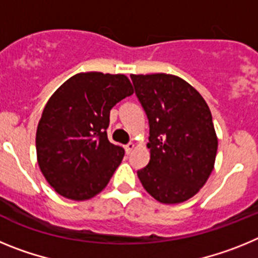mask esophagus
<instances>
[{"label": "esophagus", "instance_id": "esophagus-1", "mask_svg": "<svg viewBox=\"0 0 258 258\" xmlns=\"http://www.w3.org/2000/svg\"><path fill=\"white\" fill-rule=\"evenodd\" d=\"M134 149V143H127L126 146H125V151H126V154H131L132 151H133Z\"/></svg>", "mask_w": 258, "mask_h": 258}]
</instances>
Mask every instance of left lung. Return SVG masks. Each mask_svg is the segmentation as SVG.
Wrapping results in <instances>:
<instances>
[{
  "instance_id": "left-lung-1",
  "label": "left lung",
  "mask_w": 258,
  "mask_h": 258,
  "mask_svg": "<svg viewBox=\"0 0 258 258\" xmlns=\"http://www.w3.org/2000/svg\"><path fill=\"white\" fill-rule=\"evenodd\" d=\"M150 125V163L138 170L145 190L157 202L192 198L214 168L218 140L204 98L174 75H131Z\"/></svg>"
}]
</instances>
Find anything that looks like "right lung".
<instances>
[{
    "mask_svg": "<svg viewBox=\"0 0 258 258\" xmlns=\"http://www.w3.org/2000/svg\"><path fill=\"white\" fill-rule=\"evenodd\" d=\"M134 93L125 75L81 72L61 84L36 133L41 172L59 195L88 200L101 192L124 157L107 138L109 111Z\"/></svg>",
    "mask_w": 258,
    "mask_h": 258,
    "instance_id": "obj_1",
    "label": "right lung"
}]
</instances>
